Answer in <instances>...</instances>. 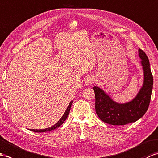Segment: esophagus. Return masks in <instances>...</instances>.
<instances>
[{
    "instance_id": "esophagus-1",
    "label": "esophagus",
    "mask_w": 158,
    "mask_h": 158,
    "mask_svg": "<svg viewBox=\"0 0 158 158\" xmlns=\"http://www.w3.org/2000/svg\"><path fill=\"white\" fill-rule=\"evenodd\" d=\"M94 83H95V79L93 78V77H89L88 78L86 79L85 84L87 86H89V85H91L94 84Z\"/></svg>"
}]
</instances>
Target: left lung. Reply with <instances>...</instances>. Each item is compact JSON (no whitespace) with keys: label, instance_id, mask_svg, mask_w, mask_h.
Wrapping results in <instances>:
<instances>
[{"label":"left lung","instance_id":"1","mask_svg":"<svg viewBox=\"0 0 158 158\" xmlns=\"http://www.w3.org/2000/svg\"><path fill=\"white\" fill-rule=\"evenodd\" d=\"M139 56L144 73L143 84L135 98L126 103H118L97 86L93 87L96 98V113L105 123L123 126L136 122L145 115L150 103L153 79L149 59L143 50L139 49Z\"/></svg>","mask_w":158,"mask_h":158}]
</instances>
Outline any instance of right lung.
<instances>
[{"label":"right lung","mask_w":158,"mask_h":158,"mask_svg":"<svg viewBox=\"0 0 158 158\" xmlns=\"http://www.w3.org/2000/svg\"><path fill=\"white\" fill-rule=\"evenodd\" d=\"M72 103H73V101H71L69 103V105L68 107H67L65 113H64L63 116L61 117V119H60L58 122L55 124V125H53V126L48 127V128L44 129V130H31L33 131V132H48V131H51L53 130H55L57 128V127H60L64 122H65V120L66 119L67 117H68L69 112H70V107H71V105H72Z\"/></svg>","instance_id":"obj_1"}]
</instances>
